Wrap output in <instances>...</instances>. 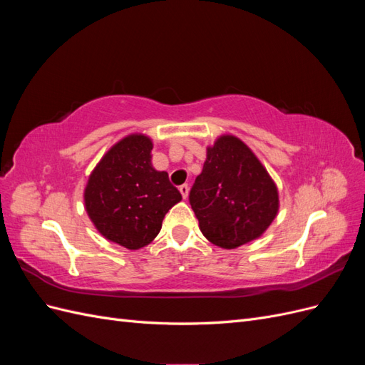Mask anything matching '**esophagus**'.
Here are the masks:
<instances>
[{
	"label": "esophagus",
	"mask_w": 365,
	"mask_h": 365,
	"mask_svg": "<svg viewBox=\"0 0 365 365\" xmlns=\"http://www.w3.org/2000/svg\"><path fill=\"white\" fill-rule=\"evenodd\" d=\"M180 192H181V195H182L184 200H187V196H189V185H187V184L180 185Z\"/></svg>",
	"instance_id": "obj_1"
}]
</instances>
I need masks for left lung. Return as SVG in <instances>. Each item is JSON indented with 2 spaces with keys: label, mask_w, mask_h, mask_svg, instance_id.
Instances as JSON below:
<instances>
[{
  "label": "left lung",
  "mask_w": 365,
  "mask_h": 365,
  "mask_svg": "<svg viewBox=\"0 0 365 365\" xmlns=\"http://www.w3.org/2000/svg\"><path fill=\"white\" fill-rule=\"evenodd\" d=\"M189 200L201 233L224 250L259 239L280 207L268 170L244 141L230 134L207 146V160Z\"/></svg>",
  "instance_id": "left-lung-1"
}]
</instances>
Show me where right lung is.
<instances>
[{"label": "right lung", "mask_w": 365, "mask_h": 365, "mask_svg": "<svg viewBox=\"0 0 365 365\" xmlns=\"http://www.w3.org/2000/svg\"><path fill=\"white\" fill-rule=\"evenodd\" d=\"M152 148L145 134L121 138L97 163L83 192L98 233L132 251L157 237L165 213L182 200L168 172L152 165Z\"/></svg>", "instance_id": "right-lung-1"}]
</instances>
